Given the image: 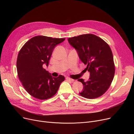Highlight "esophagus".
<instances>
[{"label":"esophagus","mask_w":134,"mask_h":134,"mask_svg":"<svg viewBox=\"0 0 134 134\" xmlns=\"http://www.w3.org/2000/svg\"><path fill=\"white\" fill-rule=\"evenodd\" d=\"M66 80H68V81H74V79H71V78H68V77H67V78H66Z\"/></svg>","instance_id":"34e87169"}]
</instances>
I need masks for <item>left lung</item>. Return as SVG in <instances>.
<instances>
[{
	"mask_svg": "<svg viewBox=\"0 0 134 134\" xmlns=\"http://www.w3.org/2000/svg\"><path fill=\"white\" fill-rule=\"evenodd\" d=\"M69 44L78 52L79 57L90 72L87 81L79 79L83 85L80 96L94 99L107 92L113 80L115 66L113 54L109 44L103 39L91 34L68 38Z\"/></svg>",
	"mask_w": 134,
	"mask_h": 134,
	"instance_id": "obj_1",
	"label": "left lung"
}]
</instances>
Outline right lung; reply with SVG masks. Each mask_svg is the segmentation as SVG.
<instances>
[{
	"label": "right lung",
	"mask_w": 134,
	"mask_h": 134,
	"mask_svg": "<svg viewBox=\"0 0 134 134\" xmlns=\"http://www.w3.org/2000/svg\"><path fill=\"white\" fill-rule=\"evenodd\" d=\"M65 40L36 36L19 51L17 60L18 78L27 92L34 98L40 100L52 98L65 80L62 75L53 77L43 67L44 64L48 66L54 47Z\"/></svg>",
	"instance_id": "add662e5"
}]
</instances>
